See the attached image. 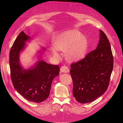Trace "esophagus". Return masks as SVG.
Returning <instances> with one entry per match:
<instances>
[{
  "mask_svg": "<svg viewBox=\"0 0 123 123\" xmlns=\"http://www.w3.org/2000/svg\"><path fill=\"white\" fill-rule=\"evenodd\" d=\"M61 71L63 73H68L69 72V69L67 66H62L60 69Z\"/></svg>",
  "mask_w": 123,
  "mask_h": 123,
  "instance_id": "esophagus-1",
  "label": "esophagus"
}]
</instances>
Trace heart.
<instances>
[{"mask_svg": "<svg viewBox=\"0 0 123 123\" xmlns=\"http://www.w3.org/2000/svg\"><path fill=\"white\" fill-rule=\"evenodd\" d=\"M54 48L51 53L56 58H59L58 51L65 52V57L71 62L83 59L87 53L88 41L86 37L81 34L77 30L72 29L64 31L56 37L53 42Z\"/></svg>", "mask_w": 123, "mask_h": 123, "instance_id": "b5f03b06", "label": "heart"}]
</instances>
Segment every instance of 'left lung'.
<instances>
[{
	"mask_svg": "<svg viewBox=\"0 0 123 123\" xmlns=\"http://www.w3.org/2000/svg\"><path fill=\"white\" fill-rule=\"evenodd\" d=\"M113 67L110 43L99 30L96 49L84 59L71 65L73 95L81 104L90 103L102 95L108 87Z\"/></svg>",
	"mask_w": 123,
	"mask_h": 123,
	"instance_id": "8db88e82",
	"label": "left lung"
}]
</instances>
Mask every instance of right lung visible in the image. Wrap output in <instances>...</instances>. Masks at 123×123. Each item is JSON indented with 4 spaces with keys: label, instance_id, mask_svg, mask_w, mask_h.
Masks as SVG:
<instances>
[{
    "label": "right lung",
    "instance_id": "add662e5",
    "mask_svg": "<svg viewBox=\"0 0 123 123\" xmlns=\"http://www.w3.org/2000/svg\"><path fill=\"white\" fill-rule=\"evenodd\" d=\"M31 37L24 31L20 32L11 48L10 52L11 77L14 88L29 101L41 103L49 96L51 84L54 78L59 75L58 65L49 64L42 59L44 47L39 52V61L35 65L27 69L21 65L19 56L21 52L26 46V42Z\"/></svg>",
    "mask_w": 123,
    "mask_h": 123
}]
</instances>
